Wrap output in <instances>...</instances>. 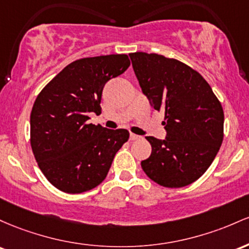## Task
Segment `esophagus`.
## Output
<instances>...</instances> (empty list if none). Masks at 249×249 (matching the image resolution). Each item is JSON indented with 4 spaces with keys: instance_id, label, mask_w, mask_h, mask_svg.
I'll return each instance as SVG.
<instances>
[{
    "instance_id": "esophagus-1",
    "label": "esophagus",
    "mask_w": 249,
    "mask_h": 249,
    "mask_svg": "<svg viewBox=\"0 0 249 249\" xmlns=\"http://www.w3.org/2000/svg\"><path fill=\"white\" fill-rule=\"evenodd\" d=\"M141 139H142L141 136L136 135V134L130 133V141H136V140H141Z\"/></svg>"
}]
</instances>
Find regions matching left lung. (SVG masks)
<instances>
[{
    "instance_id": "8db88e82",
    "label": "left lung",
    "mask_w": 249,
    "mask_h": 249,
    "mask_svg": "<svg viewBox=\"0 0 249 249\" xmlns=\"http://www.w3.org/2000/svg\"><path fill=\"white\" fill-rule=\"evenodd\" d=\"M140 87L164 111V140L147 136L152 154L141 161L147 177L167 188L202 177L223 140V109L211 86L186 63L163 55L130 53Z\"/></svg>"
}]
</instances>
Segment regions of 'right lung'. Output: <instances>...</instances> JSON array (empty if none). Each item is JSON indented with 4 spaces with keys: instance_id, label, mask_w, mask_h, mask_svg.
Instances as JSON below:
<instances>
[{
    "instance_id": "right-lung-1",
    "label": "right lung",
    "mask_w": 249,
    "mask_h": 249,
    "mask_svg": "<svg viewBox=\"0 0 249 249\" xmlns=\"http://www.w3.org/2000/svg\"><path fill=\"white\" fill-rule=\"evenodd\" d=\"M130 66L125 54L74 61L36 97L30 114V146L47 180L69 194L90 191L107 177L117 150L129 139L125 129L88 124L101 114L106 82Z\"/></svg>"
}]
</instances>
